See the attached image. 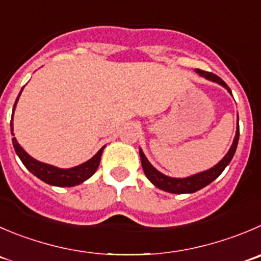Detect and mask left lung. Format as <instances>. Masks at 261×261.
Instances as JSON below:
<instances>
[{"mask_svg":"<svg viewBox=\"0 0 261 261\" xmlns=\"http://www.w3.org/2000/svg\"><path fill=\"white\" fill-rule=\"evenodd\" d=\"M196 73L200 74L201 76H205L206 79L212 82H217V83L222 84L224 88L228 89L230 95H232V92H230L229 87L227 86L224 81L222 78H219L215 74L209 73V71H203L200 70V69H196ZM238 138H240V125L237 124V132H236V137L234 141H233L232 146H230L229 151H228L227 155L222 159V161L217 164L214 168L212 169L206 170V172L198 173V174L192 175V177L188 178H170L164 175L163 173L158 172V170L148 163V160L146 159L145 153L142 152V150H140V156H141V163H142V168L143 172H145L146 177L148 178L152 185H155L156 187L160 188V190L166 191V192L170 193H192L196 192V191L201 190L205 186L210 185L214 179H217L220 174H222L223 170L225 169V166L230 163L232 160L233 155L236 152V148H237V143H238Z\"/></svg>","mask_w":261,"mask_h":261,"instance_id":"1","label":"left lung"}]
</instances>
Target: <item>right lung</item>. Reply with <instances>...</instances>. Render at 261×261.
<instances>
[{
    "label": "right lung",
    "mask_w": 261,
    "mask_h": 261,
    "mask_svg": "<svg viewBox=\"0 0 261 261\" xmlns=\"http://www.w3.org/2000/svg\"><path fill=\"white\" fill-rule=\"evenodd\" d=\"M21 91H23V89H21ZM19 96H17L16 101H15V105H16L17 100H19ZM12 145H14L15 152L17 153L19 158H20L21 163L25 165V168L29 172L33 173L37 178H39V179L43 180V182L48 183V185L51 186H58V187H73V186H76L79 185V183L84 182L86 179H88V178L97 170L101 161V155H102V151L103 148H105V146H103L91 160L86 161V163L82 164V165L71 168V169H59V168H55V166L52 165H47V164H43L41 163V161H37L36 159L31 158V156L20 147V145L17 143V141L15 140V138H12Z\"/></svg>",
    "instance_id": "right-lung-1"
}]
</instances>
